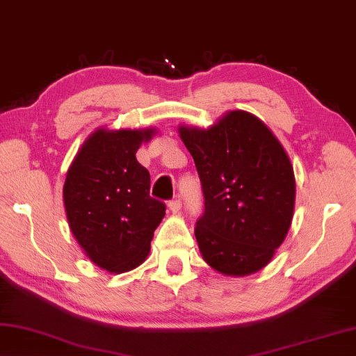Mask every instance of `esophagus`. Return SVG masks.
I'll return each instance as SVG.
<instances>
[{"mask_svg": "<svg viewBox=\"0 0 356 356\" xmlns=\"http://www.w3.org/2000/svg\"><path fill=\"white\" fill-rule=\"evenodd\" d=\"M168 208H170L172 213H179V209H181V202H179V198H173V200L168 202Z\"/></svg>", "mask_w": 356, "mask_h": 356, "instance_id": "34e87169", "label": "esophagus"}]
</instances>
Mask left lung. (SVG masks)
Returning <instances> with one entry per match:
<instances>
[{
  "instance_id": "8db88e82",
  "label": "left lung",
  "mask_w": 356,
  "mask_h": 356,
  "mask_svg": "<svg viewBox=\"0 0 356 356\" xmlns=\"http://www.w3.org/2000/svg\"><path fill=\"white\" fill-rule=\"evenodd\" d=\"M204 197L195 238L214 270L245 277L270 263L289 232L294 168L272 131L245 111L227 112L208 129L179 127Z\"/></svg>"
}]
</instances>
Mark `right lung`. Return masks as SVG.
<instances>
[{
	"instance_id": "1",
	"label": "right lung",
	"mask_w": 356,
	"mask_h": 356,
	"mask_svg": "<svg viewBox=\"0 0 356 356\" xmlns=\"http://www.w3.org/2000/svg\"><path fill=\"white\" fill-rule=\"evenodd\" d=\"M154 128L97 129L64 184V207L74 239L93 264L114 273L140 266L149 253L165 204L149 197V173L136 159Z\"/></svg>"
}]
</instances>
